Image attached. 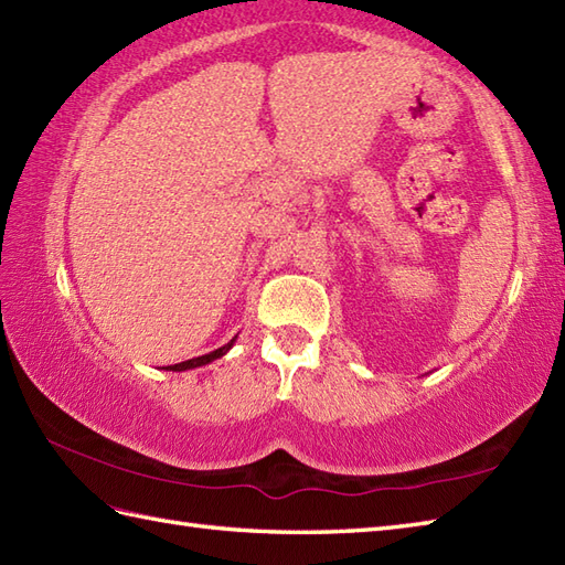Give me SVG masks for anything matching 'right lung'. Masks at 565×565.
Here are the masks:
<instances>
[{"instance_id":"obj_1","label":"right lung","mask_w":565,"mask_h":565,"mask_svg":"<svg viewBox=\"0 0 565 565\" xmlns=\"http://www.w3.org/2000/svg\"><path fill=\"white\" fill-rule=\"evenodd\" d=\"M233 342H235V339H231V342H228L226 347H221V349H216V351H212V353H204V356H196V359H190V361H182V363H175V365H168V369H170V371H188V369H196V365H206V363H212V361L221 359L223 353H226V351L233 347Z\"/></svg>"}]
</instances>
